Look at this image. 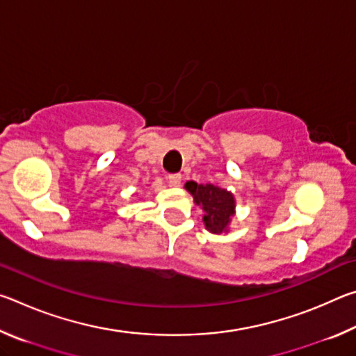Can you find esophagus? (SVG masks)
<instances>
[{"instance_id": "1", "label": "esophagus", "mask_w": 356, "mask_h": 356, "mask_svg": "<svg viewBox=\"0 0 356 356\" xmlns=\"http://www.w3.org/2000/svg\"><path fill=\"white\" fill-rule=\"evenodd\" d=\"M168 184L171 186H179L182 184V176H180V174H171V176L168 177Z\"/></svg>"}]
</instances>
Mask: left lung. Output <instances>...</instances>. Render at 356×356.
I'll list each match as a JSON object with an SVG mask.
<instances>
[{
    "label": "left lung",
    "mask_w": 356,
    "mask_h": 356,
    "mask_svg": "<svg viewBox=\"0 0 356 356\" xmlns=\"http://www.w3.org/2000/svg\"><path fill=\"white\" fill-rule=\"evenodd\" d=\"M185 190L193 196L196 206L204 210V226L212 234H227L234 215H236V197L231 191L213 184H196L188 180Z\"/></svg>",
    "instance_id": "8db88e82"
}]
</instances>
